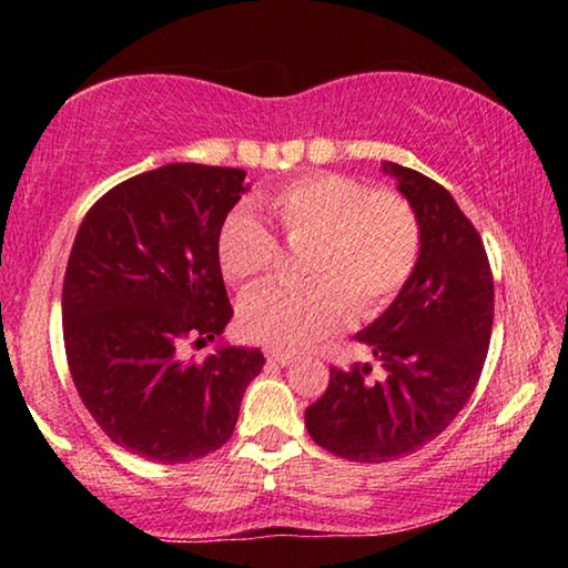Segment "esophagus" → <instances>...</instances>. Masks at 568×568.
Masks as SVG:
<instances>
[{
	"mask_svg": "<svg viewBox=\"0 0 568 568\" xmlns=\"http://www.w3.org/2000/svg\"><path fill=\"white\" fill-rule=\"evenodd\" d=\"M266 359L278 364V367H290V364L294 362V356L292 354H284V352H268Z\"/></svg>",
	"mask_w": 568,
	"mask_h": 568,
	"instance_id": "34e87169",
	"label": "esophagus"
}]
</instances>
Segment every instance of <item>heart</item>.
Masks as SVG:
<instances>
[{"mask_svg":"<svg viewBox=\"0 0 568 568\" xmlns=\"http://www.w3.org/2000/svg\"><path fill=\"white\" fill-rule=\"evenodd\" d=\"M261 206L286 243H307L302 286H261L240 302V331L276 352H302L352 323L354 310L375 315L414 274L422 222L398 193L372 191L338 173L286 183ZM276 237L258 216L237 209L224 220L216 258L232 284L258 282L276 263Z\"/></svg>","mask_w":568,"mask_h":568,"instance_id":"obj_1","label":"heart"}]
</instances>
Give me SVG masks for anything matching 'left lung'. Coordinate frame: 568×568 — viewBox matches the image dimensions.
<instances>
[{
    "instance_id": "left-lung-1",
    "label": "left lung",
    "mask_w": 568,
    "mask_h": 568,
    "mask_svg": "<svg viewBox=\"0 0 568 568\" xmlns=\"http://www.w3.org/2000/svg\"><path fill=\"white\" fill-rule=\"evenodd\" d=\"M422 222V253L390 307L356 333L369 364L331 369L328 390L305 410L317 445L354 463H387L437 439L476 390L494 323V278L476 227L447 189L383 162Z\"/></svg>"
}]
</instances>
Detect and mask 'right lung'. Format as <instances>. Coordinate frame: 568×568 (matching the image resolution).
<instances>
[{
    "mask_svg": "<svg viewBox=\"0 0 568 568\" xmlns=\"http://www.w3.org/2000/svg\"><path fill=\"white\" fill-rule=\"evenodd\" d=\"M247 189L245 170L173 162L115 185L77 230L61 292L69 372L100 429L146 460L220 449L266 362L222 341L232 305L216 240ZM185 337L221 346L193 365Z\"/></svg>",
    "mask_w": 568,
    "mask_h": 568,
    "instance_id": "obj_1",
    "label": "right lung"
}]
</instances>
